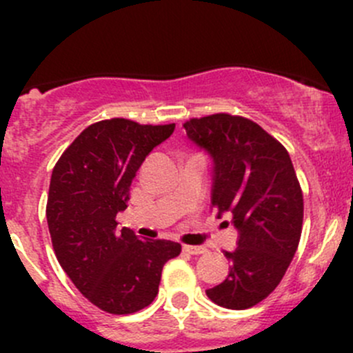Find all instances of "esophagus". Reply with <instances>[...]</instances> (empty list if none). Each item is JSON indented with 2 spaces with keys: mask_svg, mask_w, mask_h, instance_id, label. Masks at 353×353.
I'll list each match as a JSON object with an SVG mask.
<instances>
[{
  "mask_svg": "<svg viewBox=\"0 0 353 353\" xmlns=\"http://www.w3.org/2000/svg\"><path fill=\"white\" fill-rule=\"evenodd\" d=\"M183 249L186 252H190V254H203V252H206V248H203V245H190V244H184Z\"/></svg>",
  "mask_w": 353,
  "mask_h": 353,
  "instance_id": "34e87169",
  "label": "esophagus"
}]
</instances>
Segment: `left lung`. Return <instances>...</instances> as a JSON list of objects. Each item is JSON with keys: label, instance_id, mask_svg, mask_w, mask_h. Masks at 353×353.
<instances>
[{"label": "left lung", "instance_id": "left-lung-1", "mask_svg": "<svg viewBox=\"0 0 353 353\" xmlns=\"http://www.w3.org/2000/svg\"><path fill=\"white\" fill-rule=\"evenodd\" d=\"M184 130L213 159L212 206L239 230L237 248L225 251L229 275L206 295L227 309L252 307L275 290L301 241L304 198L290 155L243 116L193 117Z\"/></svg>", "mask_w": 353, "mask_h": 353}]
</instances>
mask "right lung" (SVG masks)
Masks as SVG:
<instances>
[{
	"label": "right lung",
	"instance_id": "add662e5",
	"mask_svg": "<svg viewBox=\"0 0 353 353\" xmlns=\"http://www.w3.org/2000/svg\"><path fill=\"white\" fill-rule=\"evenodd\" d=\"M176 124H140L114 117L85 128L63 152L49 184V234L59 265L74 287L110 314H131L152 304L162 268L181 244L140 239L117 230L130 186L145 157Z\"/></svg>",
	"mask_w": 353,
	"mask_h": 353
}]
</instances>
